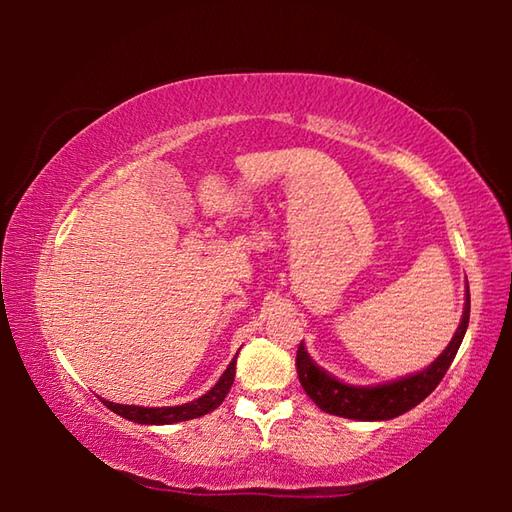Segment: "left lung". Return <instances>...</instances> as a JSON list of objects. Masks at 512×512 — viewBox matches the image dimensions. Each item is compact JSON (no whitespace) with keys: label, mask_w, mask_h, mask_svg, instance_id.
<instances>
[{"label":"left lung","mask_w":512,"mask_h":512,"mask_svg":"<svg viewBox=\"0 0 512 512\" xmlns=\"http://www.w3.org/2000/svg\"><path fill=\"white\" fill-rule=\"evenodd\" d=\"M467 323H470V289L465 293V309L461 325H458L454 339L449 341L443 354L415 375H406L402 379L386 381V384L377 386H352L343 384L336 377L329 375L314 361L305 350V345L300 343L296 354V368L300 384L305 388V393L316 402L318 409L325 413L339 415V418L348 420H391L411 411L413 406H418L424 397L431 395L433 388L440 384V379L445 377V372L452 366L458 348H461Z\"/></svg>","instance_id":"8db88e82"}]
</instances>
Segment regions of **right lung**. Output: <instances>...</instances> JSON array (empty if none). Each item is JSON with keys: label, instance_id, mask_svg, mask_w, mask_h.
I'll return each instance as SVG.
<instances>
[{"label": "right lung", "instance_id": "right-lung-1", "mask_svg": "<svg viewBox=\"0 0 512 512\" xmlns=\"http://www.w3.org/2000/svg\"><path fill=\"white\" fill-rule=\"evenodd\" d=\"M235 370H237V357L230 361V366L225 368L221 379L216 381L210 391L198 397V400L180 404V406H135V404H115L108 400H101V402L106 404L112 413H117L126 420H133L137 424H173V422L194 420L214 411L216 406L225 400L232 381H235Z\"/></svg>", "mask_w": 512, "mask_h": 512}]
</instances>
